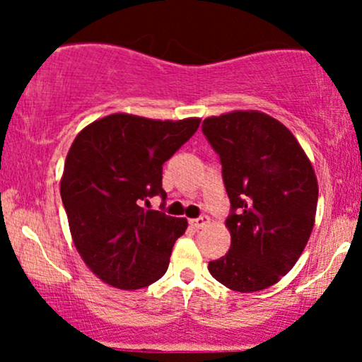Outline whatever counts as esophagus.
<instances>
[{
    "label": "esophagus",
    "mask_w": 362,
    "mask_h": 362,
    "mask_svg": "<svg viewBox=\"0 0 362 362\" xmlns=\"http://www.w3.org/2000/svg\"><path fill=\"white\" fill-rule=\"evenodd\" d=\"M190 224H192L195 230H202V228H206L209 224V218L207 216H201L197 219H190Z\"/></svg>",
    "instance_id": "34e87169"
}]
</instances>
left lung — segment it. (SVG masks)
I'll list each match as a JSON object with an SVG mask.
<instances>
[{
	"label": "left lung",
	"instance_id": "left-lung-1",
	"mask_svg": "<svg viewBox=\"0 0 362 362\" xmlns=\"http://www.w3.org/2000/svg\"><path fill=\"white\" fill-rule=\"evenodd\" d=\"M219 155L231 202L230 250L209 262L216 281L238 293L271 288L308 243L318 182L305 149L284 124L259 110H235L202 122Z\"/></svg>",
	"mask_w": 362,
	"mask_h": 362
}]
</instances>
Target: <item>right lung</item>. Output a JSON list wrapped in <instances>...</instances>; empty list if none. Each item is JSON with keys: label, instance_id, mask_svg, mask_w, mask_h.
I'll return each mask as SVG.
<instances>
[{"label": "right lung", "instance_id": "add662e5", "mask_svg": "<svg viewBox=\"0 0 362 362\" xmlns=\"http://www.w3.org/2000/svg\"><path fill=\"white\" fill-rule=\"evenodd\" d=\"M201 119L156 120L112 114L73 141L61 177V199L83 262L117 289H141L167 272L185 218L144 209L161 187L163 163L197 131Z\"/></svg>", "mask_w": 362, "mask_h": 362}]
</instances>
